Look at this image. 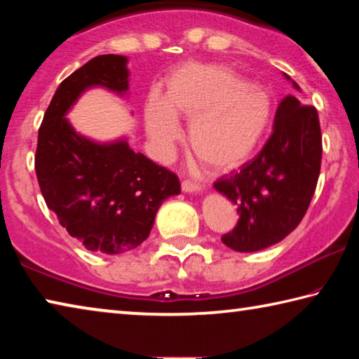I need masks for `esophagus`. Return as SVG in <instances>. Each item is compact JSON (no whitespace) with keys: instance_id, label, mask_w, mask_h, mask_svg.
Returning a JSON list of instances; mask_svg holds the SVG:
<instances>
[{"instance_id":"1","label":"esophagus","mask_w":359,"mask_h":359,"mask_svg":"<svg viewBox=\"0 0 359 359\" xmlns=\"http://www.w3.org/2000/svg\"><path fill=\"white\" fill-rule=\"evenodd\" d=\"M182 190L187 191V193L201 191L203 185H199V184H196V182H191V180H184V182H182Z\"/></svg>"}]
</instances>
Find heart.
<instances>
[{
	"mask_svg": "<svg viewBox=\"0 0 359 359\" xmlns=\"http://www.w3.org/2000/svg\"><path fill=\"white\" fill-rule=\"evenodd\" d=\"M179 117L190 121L188 141L214 171L247 161L272 118L271 93L224 65L187 63L169 77L165 96L145 106L149 136L168 151L180 136Z\"/></svg>",
	"mask_w": 359,
	"mask_h": 359,
	"instance_id": "heart-1",
	"label": "heart"
}]
</instances>
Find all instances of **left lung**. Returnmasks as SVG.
<instances>
[{
  "instance_id": "left-lung-1",
  "label": "left lung",
  "mask_w": 359,
  "mask_h": 359,
  "mask_svg": "<svg viewBox=\"0 0 359 359\" xmlns=\"http://www.w3.org/2000/svg\"><path fill=\"white\" fill-rule=\"evenodd\" d=\"M293 87L299 90L296 82ZM321 151L317 109L301 104L293 95L285 96L274 131L259 154L214 184L239 214L234 229L222 236L223 244L236 252H258L287 238L311 205Z\"/></svg>"
}]
</instances>
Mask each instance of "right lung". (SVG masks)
I'll return each instance as SVG.
<instances>
[{"instance_id": "obj_1", "label": "right lung", "mask_w": 359, "mask_h": 359, "mask_svg": "<svg viewBox=\"0 0 359 359\" xmlns=\"http://www.w3.org/2000/svg\"><path fill=\"white\" fill-rule=\"evenodd\" d=\"M126 57L100 55L60 83L38 133L34 169L47 208L87 250L118 255L149 238L161 203L180 193L179 177L126 141L98 144L65 117L90 87L128 90Z\"/></svg>"}]
</instances>
